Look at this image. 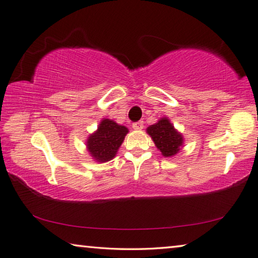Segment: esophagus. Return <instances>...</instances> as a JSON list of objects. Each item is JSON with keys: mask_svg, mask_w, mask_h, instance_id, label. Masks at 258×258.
Instances as JSON below:
<instances>
[{"mask_svg": "<svg viewBox=\"0 0 258 258\" xmlns=\"http://www.w3.org/2000/svg\"><path fill=\"white\" fill-rule=\"evenodd\" d=\"M132 127H133L134 130H142V128H143V120L135 121V123H133Z\"/></svg>", "mask_w": 258, "mask_h": 258, "instance_id": "1", "label": "esophagus"}]
</instances>
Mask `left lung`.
<instances>
[{
	"label": "left lung",
	"mask_w": 258,
	"mask_h": 258,
	"mask_svg": "<svg viewBox=\"0 0 258 258\" xmlns=\"http://www.w3.org/2000/svg\"><path fill=\"white\" fill-rule=\"evenodd\" d=\"M148 133L154 140L156 147L165 157L176 155L183 145V138L167 118H161L158 123L148 127Z\"/></svg>",
	"instance_id": "obj_1"
}]
</instances>
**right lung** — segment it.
Masks as SVG:
<instances>
[{
    "mask_svg": "<svg viewBox=\"0 0 258 258\" xmlns=\"http://www.w3.org/2000/svg\"><path fill=\"white\" fill-rule=\"evenodd\" d=\"M128 130L110 119H103L98 131L87 140V149L98 161H109L116 156Z\"/></svg>",
    "mask_w": 258,
    "mask_h": 258,
    "instance_id": "1",
    "label": "right lung"
}]
</instances>
